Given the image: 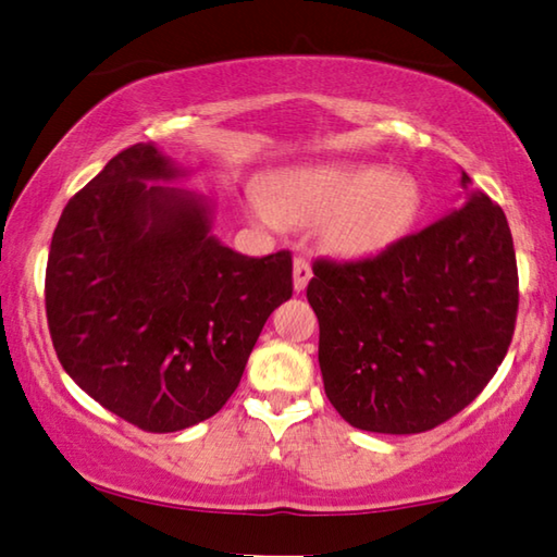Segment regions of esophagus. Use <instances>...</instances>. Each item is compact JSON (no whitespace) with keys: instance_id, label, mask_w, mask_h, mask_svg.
Masks as SVG:
<instances>
[{"instance_id":"esophagus-1","label":"esophagus","mask_w":557,"mask_h":557,"mask_svg":"<svg viewBox=\"0 0 557 557\" xmlns=\"http://www.w3.org/2000/svg\"><path fill=\"white\" fill-rule=\"evenodd\" d=\"M310 276H313V271H310V263L306 259H296L294 261V290L300 294V290H306Z\"/></svg>"}]
</instances>
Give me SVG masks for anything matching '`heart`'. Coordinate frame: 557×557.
<instances>
[{"label": "heart", "instance_id": "heart-1", "mask_svg": "<svg viewBox=\"0 0 557 557\" xmlns=\"http://www.w3.org/2000/svg\"><path fill=\"white\" fill-rule=\"evenodd\" d=\"M421 208L423 188L411 173L369 161L304 165L247 190V212L261 227L318 224L323 249L349 261L392 249L411 232Z\"/></svg>", "mask_w": 557, "mask_h": 557}]
</instances>
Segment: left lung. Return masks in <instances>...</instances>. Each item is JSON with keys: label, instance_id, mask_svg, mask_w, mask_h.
<instances>
[{"label": "left lung", "instance_id": "8db88e82", "mask_svg": "<svg viewBox=\"0 0 557 557\" xmlns=\"http://www.w3.org/2000/svg\"><path fill=\"white\" fill-rule=\"evenodd\" d=\"M465 202L374 259L318 261L308 304L330 404L369 433L445 423L511 345L519 271L506 214L462 171Z\"/></svg>", "mask_w": 557, "mask_h": 557}]
</instances>
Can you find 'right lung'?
Instances as JSON below:
<instances>
[{
  "mask_svg": "<svg viewBox=\"0 0 557 557\" xmlns=\"http://www.w3.org/2000/svg\"><path fill=\"white\" fill-rule=\"evenodd\" d=\"M134 144L65 205L46 267L48 330L67 376L149 433L205 421L239 386L269 315L294 294L288 251L214 237V205Z\"/></svg>",
  "mask_w": 557,
  "mask_h": 557,
  "instance_id": "obj_1",
  "label": "right lung"
}]
</instances>
